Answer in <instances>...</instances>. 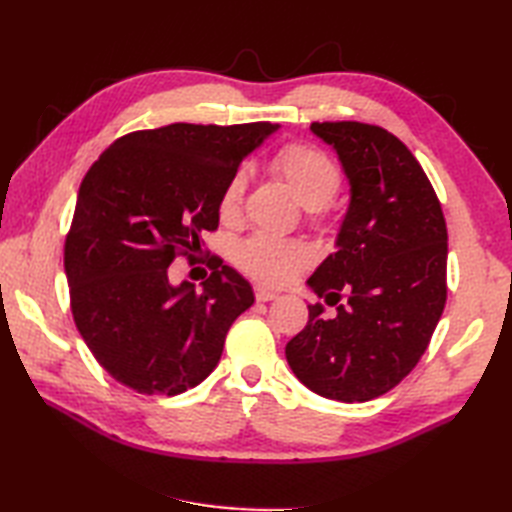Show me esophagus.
<instances>
[{
	"label": "esophagus",
	"instance_id": "obj_1",
	"mask_svg": "<svg viewBox=\"0 0 512 512\" xmlns=\"http://www.w3.org/2000/svg\"><path fill=\"white\" fill-rule=\"evenodd\" d=\"M255 299H257V301H273V299H277V292L268 290V288H262V286H257V288H255Z\"/></svg>",
	"mask_w": 512,
	"mask_h": 512
}]
</instances>
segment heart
<instances>
[{
	"label": "heart",
	"instance_id": "b5f03b06",
	"mask_svg": "<svg viewBox=\"0 0 512 512\" xmlns=\"http://www.w3.org/2000/svg\"><path fill=\"white\" fill-rule=\"evenodd\" d=\"M275 176L306 209H321L341 187V171L330 156L308 145H286L270 160ZM246 173L235 171L220 193V217L235 222L244 206ZM237 264L266 286H284L312 264L310 248L297 239L257 235L237 248Z\"/></svg>",
	"mask_w": 512,
	"mask_h": 512
}]
</instances>
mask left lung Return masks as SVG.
Returning a JSON list of instances; mask_svg holds the SVG:
<instances>
[{"label": "left lung", "mask_w": 512, "mask_h": 512, "mask_svg": "<svg viewBox=\"0 0 512 512\" xmlns=\"http://www.w3.org/2000/svg\"><path fill=\"white\" fill-rule=\"evenodd\" d=\"M350 180V206L308 286L336 306H308L286 345L288 365L314 394L367 402L394 389L427 350L447 303V222L427 173L387 129L312 123Z\"/></svg>", "instance_id": "8db88e82"}]
</instances>
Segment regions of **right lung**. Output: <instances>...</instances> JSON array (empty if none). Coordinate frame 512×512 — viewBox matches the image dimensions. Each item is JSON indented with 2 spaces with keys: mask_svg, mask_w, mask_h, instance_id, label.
I'll return each instance as SVG.
<instances>
[{
  "mask_svg": "<svg viewBox=\"0 0 512 512\" xmlns=\"http://www.w3.org/2000/svg\"><path fill=\"white\" fill-rule=\"evenodd\" d=\"M273 123H173L118 138L81 182L63 266L76 328L96 361L138 394L178 396L209 376L248 281L211 257L195 290L169 284L178 255L220 224V193Z\"/></svg>",
  "mask_w": 512,
  "mask_h": 512,
  "instance_id": "1",
  "label": "right lung"
}]
</instances>
